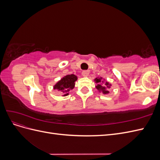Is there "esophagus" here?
<instances>
[{
  "label": "esophagus",
  "instance_id": "esophagus-1",
  "mask_svg": "<svg viewBox=\"0 0 160 160\" xmlns=\"http://www.w3.org/2000/svg\"><path fill=\"white\" fill-rule=\"evenodd\" d=\"M89 71L84 70V71H83V72H82V75L84 76V77H87V76L89 75Z\"/></svg>",
  "mask_w": 160,
  "mask_h": 160
}]
</instances>
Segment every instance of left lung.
Returning a JSON list of instances; mask_svg holds the SVG:
<instances>
[{"label": "left lung", "instance_id": "1", "mask_svg": "<svg viewBox=\"0 0 160 160\" xmlns=\"http://www.w3.org/2000/svg\"><path fill=\"white\" fill-rule=\"evenodd\" d=\"M96 83H98V85L96 86V88L98 90H102L103 93L105 94H107L109 93L108 89H110V84H109L108 82H105L104 84H101L102 83V78H96L95 79Z\"/></svg>", "mask_w": 160, "mask_h": 160}]
</instances>
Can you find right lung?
Masks as SVG:
<instances>
[{
	"mask_svg": "<svg viewBox=\"0 0 160 160\" xmlns=\"http://www.w3.org/2000/svg\"><path fill=\"white\" fill-rule=\"evenodd\" d=\"M77 79V77L74 75H66L54 86V89L60 91L61 93L66 96L69 95V92L74 88L75 81Z\"/></svg>",
	"mask_w": 160,
	"mask_h": 160,
	"instance_id": "right-lung-1",
	"label": "right lung"
}]
</instances>
